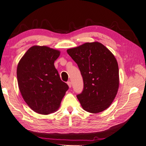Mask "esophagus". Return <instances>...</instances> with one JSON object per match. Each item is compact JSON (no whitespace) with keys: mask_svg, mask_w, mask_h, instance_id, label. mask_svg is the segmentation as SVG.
<instances>
[{"mask_svg":"<svg viewBox=\"0 0 146 146\" xmlns=\"http://www.w3.org/2000/svg\"><path fill=\"white\" fill-rule=\"evenodd\" d=\"M67 84H68V87H69L70 88H72V83H71L70 81H68V82H67Z\"/></svg>","mask_w":146,"mask_h":146,"instance_id":"1","label":"esophagus"}]
</instances>
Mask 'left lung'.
I'll use <instances>...</instances> for the list:
<instances>
[{
  "instance_id": "obj_1",
  "label": "left lung",
  "mask_w": 146,
  "mask_h": 146,
  "mask_svg": "<svg viewBox=\"0 0 146 146\" xmlns=\"http://www.w3.org/2000/svg\"><path fill=\"white\" fill-rule=\"evenodd\" d=\"M66 51L77 63L83 78V91L77 95L83 109L92 113L108 109L117 94L119 83L118 62L114 55L97 41Z\"/></svg>"
}]
</instances>
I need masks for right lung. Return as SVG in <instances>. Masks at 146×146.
I'll use <instances>...</instances> for the list:
<instances>
[{
    "label": "right lung",
    "mask_w": 146,
    "mask_h": 146,
    "mask_svg": "<svg viewBox=\"0 0 146 146\" xmlns=\"http://www.w3.org/2000/svg\"><path fill=\"white\" fill-rule=\"evenodd\" d=\"M60 51L46 46H33L18 62V88L25 102L36 113L48 115L57 111L68 86L54 66Z\"/></svg>",
    "instance_id": "1"
}]
</instances>
